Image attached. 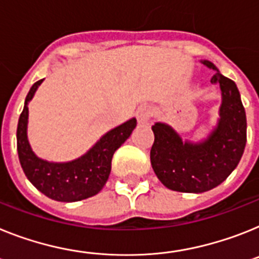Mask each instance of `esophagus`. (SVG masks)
<instances>
[{
  "instance_id": "esophagus-1",
  "label": "esophagus",
  "mask_w": 259,
  "mask_h": 259,
  "mask_svg": "<svg viewBox=\"0 0 259 259\" xmlns=\"http://www.w3.org/2000/svg\"><path fill=\"white\" fill-rule=\"evenodd\" d=\"M151 115L152 111L148 106H140V107L138 108V111H136V118H138V121L140 124L147 123V121L149 120V118H151Z\"/></svg>"
}]
</instances>
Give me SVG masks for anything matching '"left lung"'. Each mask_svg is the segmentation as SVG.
Listing matches in <instances>:
<instances>
[{
    "label": "left lung",
    "mask_w": 259,
    "mask_h": 259,
    "mask_svg": "<svg viewBox=\"0 0 259 259\" xmlns=\"http://www.w3.org/2000/svg\"><path fill=\"white\" fill-rule=\"evenodd\" d=\"M203 64L216 70L211 82L222 89L220 120L215 131L200 144H191L183 143L169 125H152V167L163 186L180 193H204L219 186L236 169L246 145V114L237 86L212 63Z\"/></svg>",
    "instance_id": "1"
}]
</instances>
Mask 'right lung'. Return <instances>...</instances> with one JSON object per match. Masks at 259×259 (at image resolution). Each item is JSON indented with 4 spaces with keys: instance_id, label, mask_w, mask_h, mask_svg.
Returning <instances> with one entry per match:
<instances>
[{
    "instance_id": "right-lung-1",
    "label": "right lung",
    "mask_w": 259,
    "mask_h": 259,
    "mask_svg": "<svg viewBox=\"0 0 259 259\" xmlns=\"http://www.w3.org/2000/svg\"><path fill=\"white\" fill-rule=\"evenodd\" d=\"M39 79L32 85L24 102L17 128V151L24 174L40 193L57 202H78L98 194L107 182L111 171V160L136 127V119L125 121L102 136L81 158L65 163L47 162L37 158L27 140V103L34 97Z\"/></svg>"
}]
</instances>
